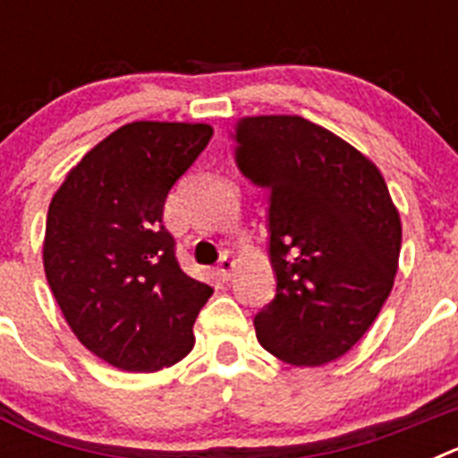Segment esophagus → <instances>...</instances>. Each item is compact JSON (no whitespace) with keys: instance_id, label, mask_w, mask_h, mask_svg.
Instances as JSON below:
<instances>
[{"instance_id":"34e87169","label":"esophagus","mask_w":458,"mask_h":458,"mask_svg":"<svg viewBox=\"0 0 458 458\" xmlns=\"http://www.w3.org/2000/svg\"><path fill=\"white\" fill-rule=\"evenodd\" d=\"M233 268H236V259H233L232 254H225V257L220 259V264H217V275L226 282V279H232Z\"/></svg>"}]
</instances>
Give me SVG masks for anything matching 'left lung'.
Masks as SVG:
<instances>
[{"label":"left lung","mask_w":458,"mask_h":458,"mask_svg":"<svg viewBox=\"0 0 458 458\" xmlns=\"http://www.w3.org/2000/svg\"><path fill=\"white\" fill-rule=\"evenodd\" d=\"M236 163L268 194L275 298L254 317L268 353L295 367L342 358L394 284L402 220L378 167L302 116H245Z\"/></svg>","instance_id":"8db88e82"}]
</instances>
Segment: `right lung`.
<instances>
[{
	"label": "right lung",
	"mask_w": 458,
	"mask_h": 458,
	"mask_svg": "<svg viewBox=\"0 0 458 458\" xmlns=\"http://www.w3.org/2000/svg\"><path fill=\"white\" fill-rule=\"evenodd\" d=\"M210 137L208 123H125L52 197L47 284L75 337L116 369L160 371L192 351L213 289L181 270L163 208Z\"/></svg>",
	"instance_id": "1"
}]
</instances>
